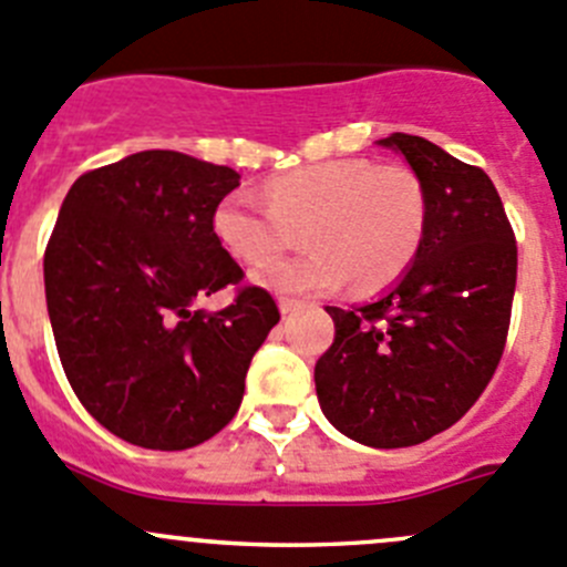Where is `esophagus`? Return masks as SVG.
<instances>
[{
	"label": "esophagus",
	"mask_w": 567,
	"mask_h": 567,
	"mask_svg": "<svg viewBox=\"0 0 567 567\" xmlns=\"http://www.w3.org/2000/svg\"><path fill=\"white\" fill-rule=\"evenodd\" d=\"M301 305H305V301L290 299V296H279V310H282V316H288V312H296Z\"/></svg>",
	"instance_id": "obj_1"
}]
</instances>
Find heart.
<instances>
[{
	"label": "heart",
	"instance_id": "b5f03b06",
	"mask_svg": "<svg viewBox=\"0 0 567 567\" xmlns=\"http://www.w3.org/2000/svg\"><path fill=\"white\" fill-rule=\"evenodd\" d=\"M233 190L213 210L218 244L240 262H265L299 228L311 249L266 264L255 279L279 293H323L351 279L360 293L388 288L415 260L430 199L415 172L365 157L310 163L262 188Z\"/></svg>",
	"mask_w": 567,
	"mask_h": 567
}]
</instances>
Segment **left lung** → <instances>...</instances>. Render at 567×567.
<instances>
[{
    "label": "left lung",
    "mask_w": 567,
    "mask_h": 567,
    "mask_svg": "<svg viewBox=\"0 0 567 567\" xmlns=\"http://www.w3.org/2000/svg\"><path fill=\"white\" fill-rule=\"evenodd\" d=\"M379 146L404 155L426 188V235L404 277L377 301L327 307L334 343L316 362V393L346 437L404 449L457 423L496 373L518 246L482 168L404 132Z\"/></svg>",
    "instance_id": "1"
}]
</instances>
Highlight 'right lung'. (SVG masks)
<instances>
[{
  "instance_id": "right-lung-1",
  "label": "right lung",
  "mask_w": 567,
  "mask_h": 567,
  "mask_svg": "<svg viewBox=\"0 0 567 567\" xmlns=\"http://www.w3.org/2000/svg\"><path fill=\"white\" fill-rule=\"evenodd\" d=\"M238 185L233 168L150 150L82 174L60 207L43 255L60 362L82 406L132 446L183 452L221 432L277 327V301L240 285L213 233ZM227 284L233 306L193 310Z\"/></svg>"
}]
</instances>
